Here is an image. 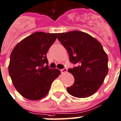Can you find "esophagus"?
Returning a JSON list of instances; mask_svg holds the SVG:
<instances>
[{
    "label": "esophagus",
    "instance_id": "1",
    "mask_svg": "<svg viewBox=\"0 0 121 121\" xmlns=\"http://www.w3.org/2000/svg\"><path fill=\"white\" fill-rule=\"evenodd\" d=\"M67 72V69L65 68H64L62 70H61V73H66Z\"/></svg>",
    "mask_w": 121,
    "mask_h": 121
}]
</instances>
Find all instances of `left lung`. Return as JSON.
Wrapping results in <instances>:
<instances>
[{
  "instance_id": "left-lung-1",
  "label": "left lung",
  "mask_w": 121,
  "mask_h": 121,
  "mask_svg": "<svg viewBox=\"0 0 121 121\" xmlns=\"http://www.w3.org/2000/svg\"><path fill=\"white\" fill-rule=\"evenodd\" d=\"M58 39L68 51L70 62L77 65L68 69L75 82L67 88L68 92L78 98L92 95L108 73V57L102 44L92 36L78 31L58 33Z\"/></svg>"
}]
</instances>
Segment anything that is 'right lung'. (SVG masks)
Masks as SVG:
<instances>
[{
	"mask_svg": "<svg viewBox=\"0 0 121 121\" xmlns=\"http://www.w3.org/2000/svg\"><path fill=\"white\" fill-rule=\"evenodd\" d=\"M57 35L36 32L19 42L12 50L9 73L14 87L27 99L36 100L45 97L52 82L60 74L58 69L49 68L46 58Z\"/></svg>",
	"mask_w": 121,
	"mask_h": 121,
	"instance_id": "add662e5",
	"label": "right lung"
}]
</instances>
